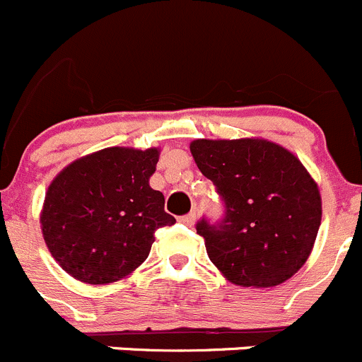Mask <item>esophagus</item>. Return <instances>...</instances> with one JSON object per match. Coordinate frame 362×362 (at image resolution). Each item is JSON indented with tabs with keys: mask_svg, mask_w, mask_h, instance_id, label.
I'll return each mask as SVG.
<instances>
[{
	"mask_svg": "<svg viewBox=\"0 0 362 362\" xmlns=\"http://www.w3.org/2000/svg\"><path fill=\"white\" fill-rule=\"evenodd\" d=\"M195 220H197V213H195V211H192V213L185 214V216L180 218L181 223H185L186 227H193V223H195Z\"/></svg>",
	"mask_w": 362,
	"mask_h": 362,
	"instance_id": "esophagus-1",
	"label": "esophagus"
}]
</instances>
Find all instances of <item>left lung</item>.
<instances>
[{"label": "left lung", "instance_id": "left-lung-1", "mask_svg": "<svg viewBox=\"0 0 362 362\" xmlns=\"http://www.w3.org/2000/svg\"><path fill=\"white\" fill-rule=\"evenodd\" d=\"M189 151L225 204L223 220L197 223L211 262L239 287L269 288L294 276L322 220L318 186L298 156L264 139H197Z\"/></svg>", "mask_w": 362, "mask_h": 362}]
</instances>
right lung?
<instances>
[{"mask_svg": "<svg viewBox=\"0 0 362 362\" xmlns=\"http://www.w3.org/2000/svg\"><path fill=\"white\" fill-rule=\"evenodd\" d=\"M160 149L105 148L64 167L49 185L42 234L75 280L127 278L151 252L156 228L174 225L163 193L149 186Z\"/></svg>", "mask_w": 362, "mask_h": 362, "instance_id": "add662e5", "label": "right lung"}]
</instances>
